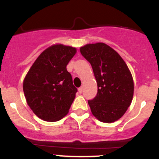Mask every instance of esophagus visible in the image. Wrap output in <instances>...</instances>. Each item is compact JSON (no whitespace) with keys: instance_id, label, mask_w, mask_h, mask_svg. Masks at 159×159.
<instances>
[{"instance_id":"obj_1","label":"esophagus","mask_w":159,"mask_h":159,"mask_svg":"<svg viewBox=\"0 0 159 159\" xmlns=\"http://www.w3.org/2000/svg\"><path fill=\"white\" fill-rule=\"evenodd\" d=\"M78 91H79V93H82V91H83V86L80 87V88L78 89Z\"/></svg>"}]
</instances>
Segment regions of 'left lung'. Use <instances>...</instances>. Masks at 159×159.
Instances as JSON below:
<instances>
[{"label":"left lung","instance_id":"obj_1","mask_svg":"<svg viewBox=\"0 0 159 159\" xmlns=\"http://www.w3.org/2000/svg\"><path fill=\"white\" fill-rule=\"evenodd\" d=\"M82 55L91 64L98 93L88 103L98 120L112 123L120 119L130 105L134 85L124 60L106 44L98 42L80 48Z\"/></svg>","mask_w":159,"mask_h":159}]
</instances>
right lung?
<instances>
[{"mask_svg":"<svg viewBox=\"0 0 159 159\" xmlns=\"http://www.w3.org/2000/svg\"><path fill=\"white\" fill-rule=\"evenodd\" d=\"M76 52L70 46H51L39 56L25 76L23 92L27 104L43 120H60L69 111L77 89L66 65Z\"/></svg>","mask_w":159,"mask_h":159,"instance_id":"obj_1","label":"right lung"}]
</instances>
